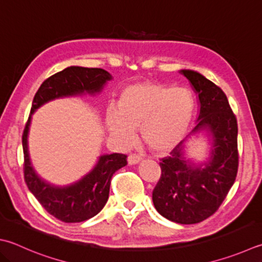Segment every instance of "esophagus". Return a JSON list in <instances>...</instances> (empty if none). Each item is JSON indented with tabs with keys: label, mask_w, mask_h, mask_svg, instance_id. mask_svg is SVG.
I'll use <instances>...</instances> for the list:
<instances>
[{
	"label": "esophagus",
	"mask_w": 262,
	"mask_h": 262,
	"mask_svg": "<svg viewBox=\"0 0 262 262\" xmlns=\"http://www.w3.org/2000/svg\"><path fill=\"white\" fill-rule=\"evenodd\" d=\"M140 162H141V157L138 155H129V157H127V163H129V165H136Z\"/></svg>",
	"instance_id": "esophagus-1"
}]
</instances>
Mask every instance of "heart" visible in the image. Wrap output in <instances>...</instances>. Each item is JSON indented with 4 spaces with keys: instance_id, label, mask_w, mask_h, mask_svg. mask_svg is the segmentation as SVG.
Returning <instances> with one entry per match:
<instances>
[{
    "instance_id": "obj_1",
    "label": "heart",
    "mask_w": 262,
    "mask_h": 262,
    "mask_svg": "<svg viewBox=\"0 0 262 262\" xmlns=\"http://www.w3.org/2000/svg\"><path fill=\"white\" fill-rule=\"evenodd\" d=\"M194 113V97L187 89L142 82L122 90L116 107L106 112V125L123 145L131 144L140 129L142 141L152 151L165 152L184 139Z\"/></svg>"
}]
</instances>
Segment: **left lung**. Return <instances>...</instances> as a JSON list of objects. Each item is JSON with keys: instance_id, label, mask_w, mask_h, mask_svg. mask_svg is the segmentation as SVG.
Here are the masks:
<instances>
[{"instance_id": "8db88e82", "label": "left lung", "mask_w": 262, "mask_h": 262, "mask_svg": "<svg viewBox=\"0 0 262 262\" xmlns=\"http://www.w3.org/2000/svg\"><path fill=\"white\" fill-rule=\"evenodd\" d=\"M199 96L197 125L170 156L161 160L162 174L152 190V203L173 223L191 225L208 219L226 199L238 170L237 120L225 92L200 73L182 70ZM205 130L211 140L209 160L196 165L184 156L185 142Z\"/></svg>"}]
</instances>
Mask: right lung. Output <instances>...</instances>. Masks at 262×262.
I'll use <instances>...</instances> for the list:
<instances>
[{
  "instance_id": "1",
  "label": "right lung",
  "mask_w": 262,
  "mask_h": 262,
  "mask_svg": "<svg viewBox=\"0 0 262 262\" xmlns=\"http://www.w3.org/2000/svg\"><path fill=\"white\" fill-rule=\"evenodd\" d=\"M111 80V74L101 68L71 66L47 78L34 96L31 115L23 133L25 182L39 204L62 223H82L99 213L110 196L112 177L127 164V156L118 152L102 155L92 171L81 180L63 187L54 186L36 173L29 159L27 136L32 114L46 102L57 98L84 93L96 95Z\"/></svg>"
}]
</instances>
